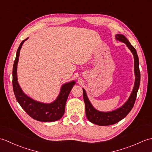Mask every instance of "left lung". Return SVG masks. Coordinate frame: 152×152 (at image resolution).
<instances>
[{
	"label": "left lung",
	"instance_id": "obj_1",
	"mask_svg": "<svg viewBox=\"0 0 152 152\" xmlns=\"http://www.w3.org/2000/svg\"><path fill=\"white\" fill-rule=\"evenodd\" d=\"M115 38L116 40L125 43L133 55L135 82L133 91H132L129 98L128 99L127 101L120 108L111 112H104L96 110L92 106L91 103L90 102L85 89H83V101H84L86 105V114L87 118L93 124L101 126L115 124L116 123L121 121L122 119H124L130 112L134 106L135 100L137 98L138 90L140 86V72L139 69V61H138V57L136 50L132 46L124 35L118 34L115 35Z\"/></svg>",
	"mask_w": 152,
	"mask_h": 152
}]
</instances>
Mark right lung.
<instances>
[{
  "label": "right lung",
  "instance_id": "add662e5",
  "mask_svg": "<svg viewBox=\"0 0 152 152\" xmlns=\"http://www.w3.org/2000/svg\"><path fill=\"white\" fill-rule=\"evenodd\" d=\"M27 38L23 40L19 45L13 66L12 84L16 100L27 114L37 121L51 122L59 120L64 114L67 98L76 82L72 81L63 84L57 98L53 102L48 104L35 101L25 94L18 82L17 66L20 50L23 44Z\"/></svg>",
  "mask_w": 152,
  "mask_h": 152
}]
</instances>
